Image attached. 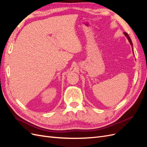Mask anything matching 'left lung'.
<instances>
[{
	"mask_svg": "<svg viewBox=\"0 0 147 147\" xmlns=\"http://www.w3.org/2000/svg\"><path fill=\"white\" fill-rule=\"evenodd\" d=\"M124 35H125L126 36V37L128 39V41H129V42L130 43V44H131V47H132V52H133V53H134V51H133V45H132V41H131V38L129 37V35L126 33V32H124Z\"/></svg>",
	"mask_w": 147,
	"mask_h": 147,
	"instance_id": "obj_1",
	"label": "left lung"
}]
</instances>
